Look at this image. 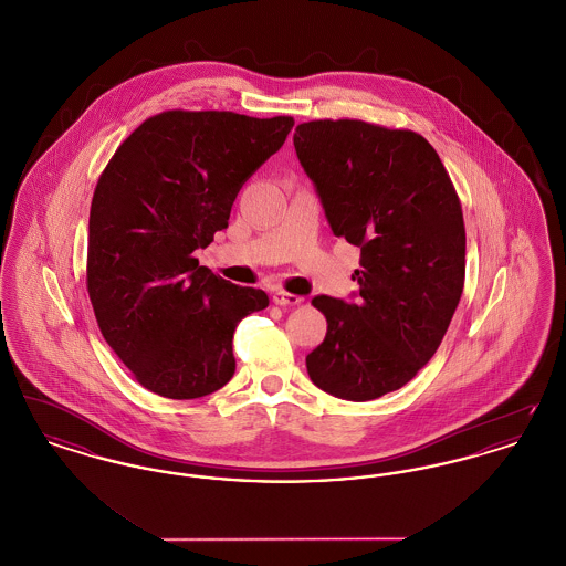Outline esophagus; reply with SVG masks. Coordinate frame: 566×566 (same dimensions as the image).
<instances>
[{"mask_svg": "<svg viewBox=\"0 0 566 566\" xmlns=\"http://www.w3.org/2000/svg\"><path fill=\"white\" fill-rule=\"evenodd\" d=\"M303 301V296L291 295V293H284V291H277V293H273V303L275 305H282V307H291V305H298Z\"/></svg>", "mask_w": 566, "mask_h": 566, "instance_id": "1", "label": "esophagus"}]
</instances>
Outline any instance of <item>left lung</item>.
Returning a JSON list of instances; mask_svg holds the SVG:
<instances>
[{
	"instance_id": "1",
	"label": "left lung",
	"mask_w": 566,
	"mask_h": 566,
	"mask_svg": "<svg viewBox=\"0 0 566 566\" xmlns=\"http://www.w3.org/2000/svg\"><path fill=\"white\" fill-rule=\"evenodd\" d=\"M296 157L337 238L360 248L354 301L314 296L326 318L312 381L346 401L399 390L439 348L464 286L454 185L422 135L363 120H310Z\"/></svg>"
}]
</instances>
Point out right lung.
<instances>
[{
    "mask_svg": "<svg viewBox=\"0 0 566 566\" xmlns=\"http://www.w3.org/2000/svg\"><path fill=\"white\" fill-rule=\"evenodd\" d=\"M293 125L169 109L144 120L99 176L86 289L104 339L150 392L199 399L235 374V326L270 296L201 268L195 252L227 229L243 182Z\"/></svg>",
    "mask_w": 566,
    "mask_h": 566,
    "instance_id": "1",
    "label": "right lung"
}]
</instances>
